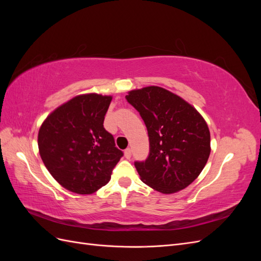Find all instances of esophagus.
<instances>
[{
  "mask_svg": "<svg viewBox=\"0 0 261 261\" xmlns=\"http://www.w3.org/2000/svg\"><path fill=\"white\" fill-rule=\"evenodd\" d=\"M124 155H125L126 159H130V156H132V150H130V148L125 149V151H124Z\"/></svg>",
  "mask_w": 261,
  "mask_h": 261,
  "instance_id": "obj_1",
  "label": "esophagus"
}]
</instances>
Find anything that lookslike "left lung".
Here are the masks:
<instances>
[{
    "mask_svg": "<svg viewBox=\"0 0 261 261\" xmlns=\"http://www.w3.org/2000/svg\"><path fill=\"white\" fill-rule=\"evenodd\" d=\"M143 118L149 155L135 167L145 184L162 194L186 188L198 177L210 155V132L197 110L167 89L149 86L126 96Z\"/></svg>",
    "mask_w": 261,
    "mask_h": 261,
    "instance_id": "left-lung-1",
    "label": "left lung"
}]
</instances>
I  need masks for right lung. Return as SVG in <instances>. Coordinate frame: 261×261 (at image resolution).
<instances>
[{
  "mask_svg": "<svg viewBox=\"0 0 261 261\" xmlns=\"http://www.w3.org/2000/svg\"><path fill=\"white\" fill-rule=\"evenodd\" d=\"M111 96H76L48 115L38 134L41 159L67 191L90 195L109 183L123 156L103 127Z\"/></svg>",
  "mask_w": 261,
  "mask_h": 261,
  "instance_id": "1",
  "label": "right lung"
}]
</instances>
